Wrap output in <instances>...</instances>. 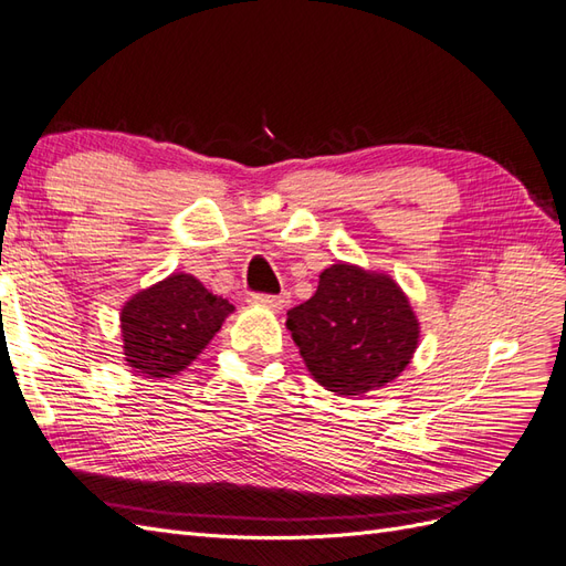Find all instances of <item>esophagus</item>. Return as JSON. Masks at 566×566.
Listing matches in <instances>:
<instances>
[{"instance_id": "esophagus-1", "label": "esophagus", "mask_w": 566, "mask_h": 566, "mask_svg": "<svg viewBox=\"0 0 566 566\" xmlns=\"http://www.w3.org/2000/svg\"><path fill=\"white\" fill-rule=\"evenodd\" d=\"M250 302L256 304V306H266V310H283V306H287L290 302V295L283 293V295H250Z\"/></svg>"}]
</instances>
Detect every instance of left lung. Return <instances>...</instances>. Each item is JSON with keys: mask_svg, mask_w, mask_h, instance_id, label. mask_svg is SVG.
I'll return each instance as SVG.
<instances>
[{"mask_svg": "<svg viewBox=\"0 0 566 566\" xmlns=\"http://www.w3.org/2000/svg\"><path fill=\"white\" fill-rule=\"evenodd\" d=\"M285 325L306 370L339 397H364L397 380L420 342L399 283L349 262L323 269L314 297L293 306Z\"/></svg>", "mask_w": 566, "mask_h": 566, "instance_id": "1", "label": "left lung"}]
</instances>
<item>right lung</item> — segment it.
Here are the masks:
<instances>
[{"instance_id": "obj_1", "label": "right lung", "mask_w": 566, "mask_h": 566, "mask_svg": "<svg viewBox=\"0 0 566 566\" xmlns=\"http://www.w3.org/2000/svg\"><path fill=\"white\" fill-rule=\"evenodd\" d=\"M235 306L191 273H169L132 295L119 312L127 366L150 380L179 375L210 345Z\"/></svg>"}]
</instances>
